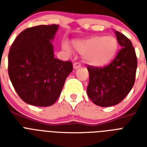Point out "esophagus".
<instances>
[{"label": "esophagus", "instance_id": "esophagus-1", "mask_svg": "<svg viewBox=\"0 0 147 147\" xmlns=\"http://www.w3.org/2000/svg\"><path fill=\"white\" fill-rule=\"evenodd\" d=\"M79 67H81V63H80V62H75V63H74V64H73V68L75 69H78Z\"/></svg>", "mask_w": 147, "mask_h": 147}]
</instances>
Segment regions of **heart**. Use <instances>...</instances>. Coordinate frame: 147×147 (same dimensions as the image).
<instances>
[{
	"mask_svg": "<svg viewBox=\"0 0 147 147\" xmlns=\"http://www.w3.org/2000/svg\"><path fill=\"white\" fill-rule=\"evenodd\" d=\"M74 49L82 54L87 64L100 67L106 65L116 56L119 49V42L112 36H94L86 40H76L72 42ZM62 48L70 51L69 45L64 42Z\"/></svg>",
	"mask_w": 147,
	"mask_h": 147,
	"instance_id": "1",
	"label": "heart"
}]
</instances>
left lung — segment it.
<instances>
[{
  "label": "left lung",
  "instance_id": "obj_1",
  "mask_svg": "<svg viewBox=\"0 0 147 147\" xmlns=\"http://www.w3.org/2000/svg\"><path fill=\"white\" fill-rule=\"evenodd\" d=\"M122 47L110 64L104 67L88 65L89 83L87 94L92 102L100 107L117 105L130 92L135 82L137 59L132 42L115 31Z\"/></svg>",
  "mask_w": 147,
  "mask_h": 147
}]
</instances>
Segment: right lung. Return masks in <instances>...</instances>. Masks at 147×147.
I'll return each mask as SVG.
<instances>
[{
	"label": "right lung",
	"instance_id": "obj_1",
	"mask_svg": "<svg viewBox=\"0 0 147 147\" xmlns=\"http://www.w3.org/2000/svg\"><path fill=\"white\" fill-rule=\"evenodd\" d=\"M58 25L30 27L17 36L8 54V75L20 98L29 105L51 106L73 70L70 61L54 57L51 40Z\"/></svg>",
	"mask_w": 147,
	"mask_h": 147
}]
</instances>
